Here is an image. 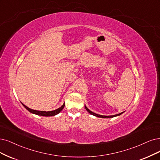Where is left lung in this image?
I'll return each instance as SVG.
<instances>
[{
	"mask_svg": "<svg viewBox=\"0 0 160 160\" xmlns=\"http://www.w3.org/2000/svg\"><path fill=\"white\" fill-rule=\"evenodd\" d=\"M85 108H86V109L87 110V111L88 112V113H90L91 115H94V116H96V117H101V118H112V117H117V116H119V115H121L122 113H123L124 112H122V113H119V114H117V115H110V116H105V115H98V114H96V113H93V112H92V111H91L89 109H88L86 106L85 105Z\"/></svg>",
	"mask_w": 160,
	"mask_h": 160,
	"instance_id": "obj_1",
	"label": "left lung"
}]
</instances>
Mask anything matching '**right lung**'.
I'll use <instances>...</instances> for the list:
<instances>
[{
	"label": "right lung",
	"instance_id": "1",
	"mask_svg": "<svg viewBox=\"0 0 160 160\" xmlns=\"http://www.w3.org/2000/svg\"><path fill=\"white\" fill-rule=\"evenodd\" d=\"M22 104L23 105V107H24L28 111H29L30 113L38 115H41V116H45V117H50V116H55L57 114H58L63 109L64 107V103L61 106V108H59L54 111H37V110H33L32 109L30 108H28L27 106H26L24 104H23L22 103Z\"/></svg>",
	"mask_w": 160,
	"mask_h": 160
}]
</instances>
